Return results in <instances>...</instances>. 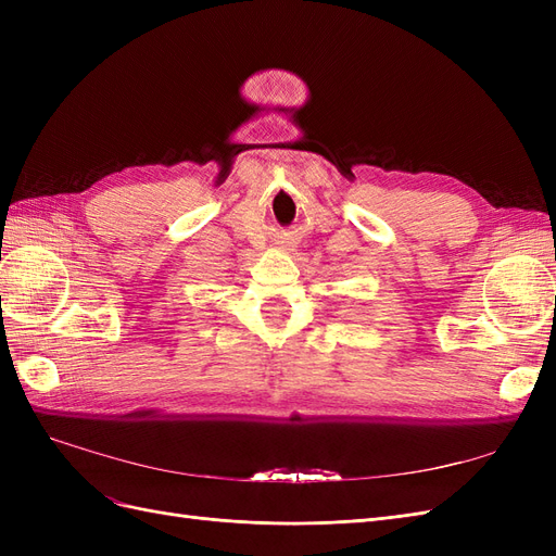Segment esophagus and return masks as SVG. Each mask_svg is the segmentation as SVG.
Masks as SVG:
<instances>
[{"label": "esophagus", "instance_id": "34e87169", "mask_svg": "<svg viewBox=\"0 0 556 556\" xmlns=\"http://www.w3.org/2000/svg\"><path fill=\"white\" fill-rule=\"evenodd\" d=\"M290 250H294V245H292V248H290Z\"/></svg>", "mask_w": 556, "mask_h": 556}]
</instances>
